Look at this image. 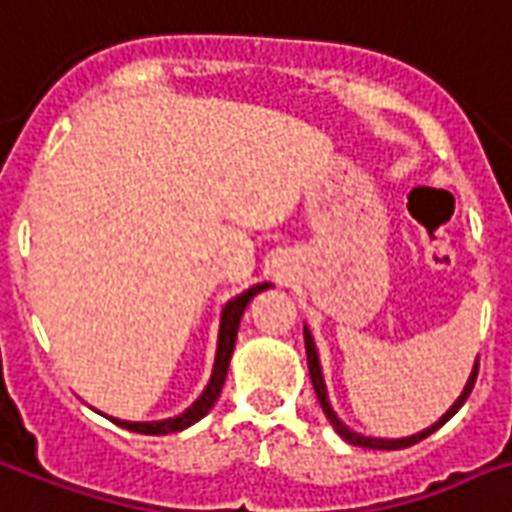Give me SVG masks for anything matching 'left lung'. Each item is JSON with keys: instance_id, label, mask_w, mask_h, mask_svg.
I'll return each mask as SVG.
<instances>
[{"instance_id": "obj_1", "label": "left lung", "mask_w": 512, "mask_h": 512, "mask_svg": "<svg viewBox=\"0 0 512 512\" xmlns=\"http://www.w3.org/2000/svg\"><path fill=\"white\" fill-rule=\"evenodd\" d=\"M303 338H306V357H308V373H311V384H314V392H317V400L319 405H322V411H325V416L330 419V424L335 427V432L341 435L346 443H351V446H362V448H378V451H397V448H408L413 446V443H419V440L429 438L435 429H440L443 424H446L451 416H454L459 408L464 405V400L470 397V392H473L475 386V378H478V362H475L473 373H470V378H467V386H464V392L459 395V400H456L451 408H448V413L443 416V419L438 421V424H432L429 429H424V432H419V435H411V438H400V440H378V438H362V435H357V432H351L346 424H343L338 416H335V411L330 408V403H327V389H325V378H322V370H319V357H317V349H314V338H311V333H308V327L303 330Z\"/></svg>"}]
</instances>
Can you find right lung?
I'll use <instances>...</instances> for the list:
<instances>
[{
  "label": "right lung",
  "instance_id": "right-lung-1",
  "mask_svg": "<svg viewBox=\"0 0 512 512\" xmlns=\"http://www.w3.org/2000/svg\"><path fill=\"white\" fill-rule=\"evenodd\" d=\"M268 284H257L252 290H247L239 298H233L228 306L222 308V322H220V343H217V360H214V373L209 386L204 389V395L198 397L185 413H179L174 419L166 421H120L112 419L117 427H126L131 432H139V435H169V432H179V429L190 427L195 421H201L206 413L212 411V405L217 403V397L222 392V384H225V376H228L230 357H233V349H236V335H239V322L244 308L249 306V300L255 298L257 292L265 290Z\"/></svg>",
  "mask_w": 512,
  "mask_h": 512
}]
</instances>
